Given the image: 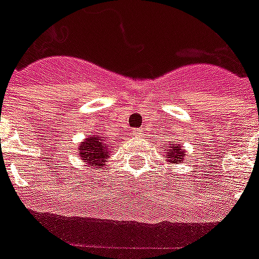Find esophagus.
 Masks as SVG:
<instances>
[{
  "mask_svg": "<svg viewBox=\"0 0 259 259\" xmlns=\"http://www.w3.org/2000/svg\"><path fill=\"white\" fill-rule=\"evenodd\" d=\"M134 135H135V136H142L143 131H142V130H135Z\"/></svg>",
  "mask_w": 259,
  "mask_h": 259,
  "instance_id": "34e87169",
  "label": "esophagus"
}]
</instances>
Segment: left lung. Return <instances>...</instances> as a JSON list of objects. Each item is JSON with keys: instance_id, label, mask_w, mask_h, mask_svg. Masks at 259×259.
Wrapping results in <instances>:
<instances>
[{"instance_id": "left-lung-1", "label": "left lung", "mask_w": 259, "mask_h": 259, "mask_svg": "<svg viewBox=\"0 0 259 259\" xmlns=\"http://www.w3.org/2000/svg\"><path fill=\"white\" fill-rule=\"evenodd\" d=\"M166 160H168V163L176 164V163H181L184 159H185V152L183 151L180 144H173L172 147H166Z\"/></svg>"}]
</instances>
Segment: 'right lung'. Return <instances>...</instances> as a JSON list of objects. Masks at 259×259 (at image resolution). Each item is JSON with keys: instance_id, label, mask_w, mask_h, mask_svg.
Masks as SVG:
<instances>
[{"instance_id": "obj_1", "label": "right lung", "mask_w": 259, "mask_h": 259, "mask_svg": "<svg viewBox=\"0 0 259 259\" xmlns=\"http://www.w3.org/2000/svg\"><path fill=\"white\" fill-rule=\"evenodd\" d=\"M111 144L107 142V138L102 135H91L83 142H80L78 147L79 157L83 160V163L89 164L91 168H102L111 152Z\"/></svg>"}]
</instances>
